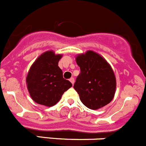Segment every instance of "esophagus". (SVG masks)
<instances>
[{"label": "esophagus", "mask_w": 146, "mask_h": 146, "mask_svg": "<svg viewBox=\"0 0 146 146\" xmlns=\"http://www.w3.org/2000/svg\"><path fill=\"white\" fill-rule=\"evenodd\" d=\"M70 82H71V83L72 84H74V79L73 77L70 78Z\"/></svg>", "instance_id": "34e87169"}]
</instances>
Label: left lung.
Instances as JSON below:
<instances>
[{
    "mask_svg": "<svg viewBox=\"0 0 146 146\" xmlns=\"http://www.w3.org/2000/svg\"><path fill=\"white\" fill-rule=\"evenodd\" d=\"M76 62L80 73L74 88L83 104L96 110L110 103L114 96L116 82L109 63L93 51L78 55Z\"/></svg>",
    "mask_w": 146,
    "mask_h": 146,
    "instance_id": "obj_1",
    "label": "left lung"
}]
</instances>
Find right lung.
<instances>
[{"instance_id": "add662e5", "label": "right lung", "mask_w": 146, "mask_h": 146, "mask_svg": "<svg viewBox=\"0 0 146 146\" xmlns=\"http://www.w3.org/2000/svg\"><path fill=\"white\" fill-rule=\"evenodd\" d=\"M60 54L47 51L35 60L27 74V89L33 100L39 104L52 106L61 99L64 92L72 84L63 78L58 67Z\"/></svg>"}]
</instances>
